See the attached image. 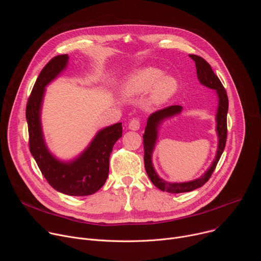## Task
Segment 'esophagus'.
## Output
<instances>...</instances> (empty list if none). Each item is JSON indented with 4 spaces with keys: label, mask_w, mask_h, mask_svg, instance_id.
<instances>
[{
    "label": "esophagus",
    "mask_w": 261,
    "mask_h": 261,
    "mask_svg": "<svg viewBox=\"0 0 261 261\" xmlns=\"http://www.w3.org/2000/svg\"><path fill=\"white\" fill-rule=\"evenodd\" d=\"M128 128H129L130 130H133V131L138 130V129L140 128V121H139L138 119H133V120H131L130 123H129Z\"/></svg>",
    "instance_id": "1"
}]
</instances>
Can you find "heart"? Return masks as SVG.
Masks as SVG:
<instances>
[{"instance_id":"1","label":"heart","mask_w":261,"mask_h":261,"mask_svg":"<svg viewBox=\"0 0 261 261\" xmlns=\"http://www.w3.org/2000/svg\"><path fill=\"white\" fill-rule=\"evenodd\" d=\"M178 83L171 75H164L161 69L142 68L127 79L123 85V93L126 96H137L151 92L150 102L153 105H162L169 101L177 92Z\"/></svg>"}]
</instances>
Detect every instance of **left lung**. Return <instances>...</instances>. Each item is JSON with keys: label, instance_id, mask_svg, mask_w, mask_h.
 Returning <instances> with one entry per match:
<instances>
[{"label": "left lung", "instance_id": "obj_1", "mask_svg": "<svg viewBox=\"0 0 261 261\" xmlns=\"http://www.w3.org/2000/svg\"><path fill=\"white\" fill-rule=\"evenodd\" d=\"M189 57L195 62L196 73L198 81L204 87L215 90L217 92L219 98L218 110L216 115L217 121V134H218V148L216 157L210 166V168L202 174L200 177L186 181V182H168L162 179L157 172L152 163V154L156 144V140L158 137V128L160 124L168 118H171L175 115H178L181 111L180 105H171L155 111L147 119V123L145 126L144 134H143V148H144V167L146 173L150 177L151 181L156 186V187L162 191L168 193H184L190 192L197 188L202 187V186L210 179L213 171L215 170L221 155L224 151L226 138H227V111H228V98L226 91L223 87L222 83L218 79V76L214 73L211 65L201 57L196 55H189Z\"/></svg>", "mask_w": 261, "mask_h": 261}]
</instances>
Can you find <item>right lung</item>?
Returning <instances> with one entry per match:
<instances>
[{"mask_svg": "<svg viewBox=\"0 0 261 261\" xmlns=\"http://www.w3.org/2000/svg\"><path fill=\"white\" fill-rule=\"evenodd\" d=\"M68 55L53 58L41 70L29 97L25 118L30 152L51 187L66 195L87 196L96 193L105 184L109 157L117 140L122 137V123L100 130L86 150L74 160H58L45 144L41 127V106L45 87L67 67Z\"/></svg>", "mask_w": 261, "mask_h": 261, "instance_id": "obj_1", "label": "right lung"}]
</instances>
